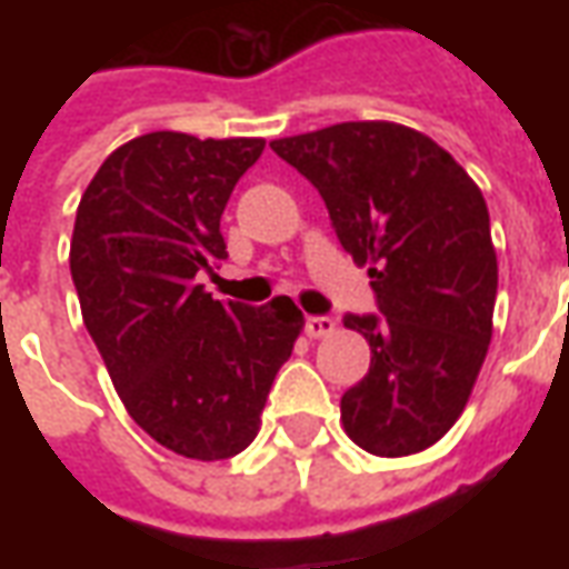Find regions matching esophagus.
<instances>
[{"mask_svg": "<svg viewBox=\"0 0 569 569\" xmlns=\"http://www.w3.org/2000/svg\"><path fill=\"white\" fill-rule=\"evenodd\" d=\"M305 332H308V338H329V335L335 332V320L332 317H308V322H305Z\"/></svg>", "mask_w": 569, "mask_h": 569, "instance_id": "1", "label": "esophagus"}]
</instances>
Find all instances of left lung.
Here are the masks:
<instances>
[{"mask_svg": "<svg viewBox=\"0 0 569 569\" xmlns=\"http://www.w3.org/2000/svg\"><path fill=\"white\" fill-rule=\"evenodd\" d=\"M271 149L317 186L381 308L345 317L371 347L369 375L341 396L345 432L375 457L427 451L463 415L493 335L497 249L481 188L396 121H345Z\"/></svg>", "mask_w": 569, "mask_h": 569, "instance_id": "8db88e82", "label": "left lung"}]
</instances>
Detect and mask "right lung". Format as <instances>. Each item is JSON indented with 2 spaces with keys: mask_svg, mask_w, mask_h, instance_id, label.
Wrapping results in <instances>:
<instances>
[{
  "mask_svg": "<svg viewBox=\"0 0 569 569\" xmlns=\"http://www.w3.org/2000/svg\"><path fill=\"white\" fill-rule=\"evenodd\" d=\"M261 149V137L154 130L106 158L76 210L69 271L81 320L130 418L188 460H228L259 436L305 329L292 298L247 308L198 283L228 259L219 219Z\"/></svg>",
  "mask_w": 569,
  "mask_h": 569,
  "instance_id": "obj_1",
  "label": "right lung"
}]
</instances>
